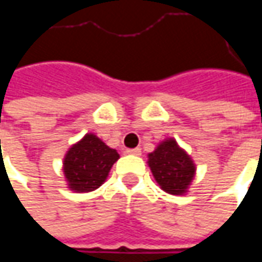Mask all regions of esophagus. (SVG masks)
<instances>
[{"instance_id": "esophagus-1", "label": "esophagus", "mask_w": 262, "mask_h": 262, "mask_svg": "<svg viewBox=\"0 0 262 262\" xmlns=\"http://www.w3.org/2000/svg\"><path fill=\"white\" fill-rule=\"evenodd\" d=\"M126 153H127V154H133V156H140V154H142V148H140V147L127 148V150H126Z\"/></svg>"}]
</instances>
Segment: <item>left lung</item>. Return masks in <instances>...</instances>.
I'll list each match as a JSON object with an SVG mask.
<instances>
[{
  "instance_id": "8db88e82",
  "label": "left lung",
  "mask_w": 262,
  "mask_h": 262,
  "mask_svg": "<svg viewBox=\"0 0 262 262\" xmlns=\"http://www.w3.org/2000/svg\"><path fill=\"white\" fill-rule=\"evenodd\" d=\"M148 165L161 189L172 195L187 192L195 176L193 161L174 139L160 143L148 154Z\"/></svg>"
}]
</instances>
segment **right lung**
Instances as JSON below:
<instances>
[{
	"instance_id": "1",
	"label": "right lung",
	"mask_w": 262,
	"mask_h": 262,
	"mask_svg": "<svg viewBox=\"0 0 262 262\" xmlns=\"http://www.w3.org/2000/svg\"><path fill=\"white\" fill-rule=\"evenodd\" d=\"M119 154L95 135L88 133L71 146L64 157V176L75 192H90L102 185Z\"/></svg>"
}]
</instances>
